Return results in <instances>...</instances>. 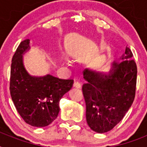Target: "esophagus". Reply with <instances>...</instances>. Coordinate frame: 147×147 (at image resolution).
Returning <instances> with one entry per match:
<instances>
[{"label":"esophagus","mask_w":147,"mask_h":147,"mask_svg":"<svg viewBox=\"0 0 147 147\" xmlns=\"http://www.w3.org/2000/svg\"><path fill=\"white\" fill-rule=\"evenodd\" d=\"M74 87H75V88H81V84H80L79 82H75L74 83Z\"/></svg>","instance_id":"obj_1"}]
</instances>
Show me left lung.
<instances>
[{"mask_svg":"<svg viewBox=\"0 0 147 147\" xmlns=\"http://www.w3.org/2000/svg\"><path fill=\"white\" fill-rule=\"evenodd\" d=\"M125 54L121 62H113V69L107 76L89 69L83 71L87 122L98 133L108 132L117 125L134 101L137 65L131 59L133 54L129 48Z\"/></svg>","mask_w":147,"mask_h":147,"instance_id":"8db88e82","label":"left lung"}]
</instances>
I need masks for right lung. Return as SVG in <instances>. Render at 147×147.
Segmentation results:
<instances>
[{"mask_svg": "<svg viewBox=\"0 0 147 147\" xmlns=\"http://www.w3.org/2000/svg\"><path fill=\"white\" fill-rule=\"evenodd\" d=\"M29 40L22 41L13 55L9 90L18 113L30 125L48 126L59 112V103L63 95L72 88L73 80H62L51 75L33 77L23 65L22 54L29 49Z\"/></svg>", "mask_w": 147, "mask_h": 147, "instance_id": "add662e5", "label": "right lung"}]
</instances>
